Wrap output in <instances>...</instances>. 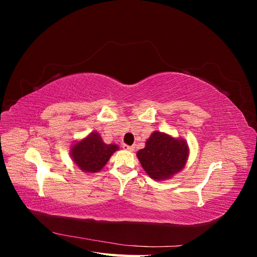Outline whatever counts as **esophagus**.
I'll list each match as a JSON object with an SVG mask.
<instances>
[{"instance_id": "esophagus-1", "label": "esophagus", "mask_w": 257, "mask_h": 257, "mask_svg": "<svg viewBox=\"0 0 257 257\" xmlns=\"http://www.w3.org/2000/svg\"><path fill=\"white\" fill-rule=\"evenodd\" d=\"M122 148L124 150H127V151H134L135 150V147L134 146H128V145H123Z\"/></svg>"}]
</instances>
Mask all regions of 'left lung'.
Returning <instances> with one entry per match:
<instances>
[{"mask_svg": "<svg viewBox=\"0 0 257 257\" xmlns=\"http://www.w3.org/2000/svg\"><path fill=\"white\" fill-rule=\"evenodd\" d=\"M189 157L188 145L165 133L154 132L137 158L146 173L155 180H165L184 167Z\"/></svg>", "mask_w": 257, "mask_h": 257, "instance_id": "obj_1", "label": "left lung"}]
</instances>
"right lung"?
<instances>
[{
  "instance_id": "1",
  "label": "right lung",
  "mask_w": 257,
  "mask_h": 257,
  "mask_svg": "<svg viewBox=\"0 0 257 257\" xmlns=\"http://www.w3.org/2000/svg\"><path fill=\"white\" fill-rule=\"evenodd\" d=\"M119 149L116 145H106L96 132L75 144L71 154L75 164L84 173H97L102 169L112 153Z\"/></svg>"
}]
</instances>
